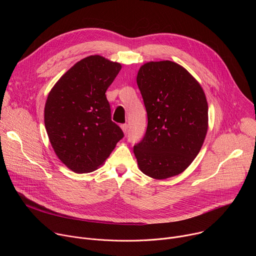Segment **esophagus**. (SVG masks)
Returning a JSON list of instances; mask_svg holds the SVG:
<instances>
[{
    "mask_svg": "<svg viewBox=\"0 0 256 256\" xmlns=\"http://www.w3.org/2000/svg\"><path fill=\"white\" fill-rule=\"evenodd\" d=\"M120 128H122V130H124V134H126V132H128V126L126 124H122V126H120Z\"/></svg>",
    "mask_w": 256,
    "mask_h": 256,
    "instance_id": "34e87169",
    "label": "esophagus"
}]
</instances>
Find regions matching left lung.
I'll return each mask as SVG.
<instances>
[{
    "label": "left lung",
    "mask_w": 256,
    "mask_h": 256,
    "mask_svg": "<svg viewBox=\"0 0 256 256\" xmlns=\"http://www.w3.org/2000/svg\"><path fill=\"white\" fill-rule=\"evenodd\" d=\"M148 126L134 153L140 171L155 179L184 172L208 132V102L190 72L170 60L150 62L136 76Z\"/></svg>",
    "instance_id": "8db88e82"
}]
</instances>
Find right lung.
Returning <instances> with one entry per match:
<instances>
[{
	"instance_id": "right-lung-1",
	"label": "right lung",
	"mask_w": 256,
	"mask_h": 256,
	"mask_svg": "<svg viewBox=\"0 0 256 256\" xmlns=\"http://www.w3.org/2000/svg\"><path fill=\"white\" fill-rule=\"evenodd\" d=\"M120 68L118 62L90 56L72 66L48 96V136L60 160L76 173L103 164L124 136L112 120L105 95Z\"/></svg>"
}]
</instances>
